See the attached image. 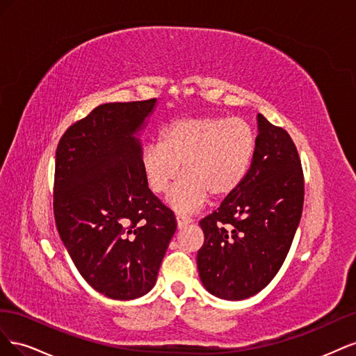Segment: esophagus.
Instances as JSON below:
<instances>
[{
	"instance_id": "1",
	"label": "esophagus",
	"mask_w": 356,
	"mask_h": 356,
	"mask_svg": "<svg viewBox=\"0 0 356 356\" xmlns=\"http://www.w3.org/2000/svg\"><path fill=\"white\" fill-rule=\"evenodd\" d=\"M193 220L190 217H186V215H177V225L178 229H182L186 227V225H188Z\"/></svg>"
}]
</instances>
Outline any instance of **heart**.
<instances>
[{
  "label": "heart",
  "mask_w": 356,
  "mask_h": 356,
  "mask_svg": "<svg viewBox=\"0 0 356 356\" xmlns=\"http://www.w3.org/2000/svg\"><path fill=\"white\" fill-rule=\"evenodd\" d=\"M255 152L257 135L242 118L181 117L161 129L159 143L143 148L141 166L148 188L166 195L181 174V164L184 178L168 202L178 212H193L209 195H232L250 172Z\"/></svg>",
  "instance_id": "heart-1"
}]
</instances>
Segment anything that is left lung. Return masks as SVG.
I'll list each match as a JSON object with an SVG mask.
<instances>
[{"label":"left lung","instance_id":"obj_1","mask_svg":"<svg viewBox=\"0 0 356 356\" xmlns=\"http://www.w3.org/2000/svg\"><path fill=\"white\" fill-rule=\"evenodd\" d=\"M257 122V152L246 178L199 222L200 281L224 300L248 298L270 284L303 211L305 178L293 139L263 114Z\"/></svg>","mask_w":356,"mask_h":356}]
</instances>
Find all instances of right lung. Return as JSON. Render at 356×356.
Instances as JSON below:
<instances>
[{
  "mask_svg": "<svg viewBox=\"0 0 356 356\" xmlns=\"http://www.w3.org/2000/svg\"><path fill=\"white\" fill-rule=\"evenodd\" d=\"M156 99L102 104L56 148L53 211L60 239L93 289L114 300L147 294L177 230L148 188L135 135Z\"/></svg>",
  "mask_w": 356,
  "mask_h": 356,
  "instance_id": "add662e5",
  "label": "right lung"
}]
</instances>
